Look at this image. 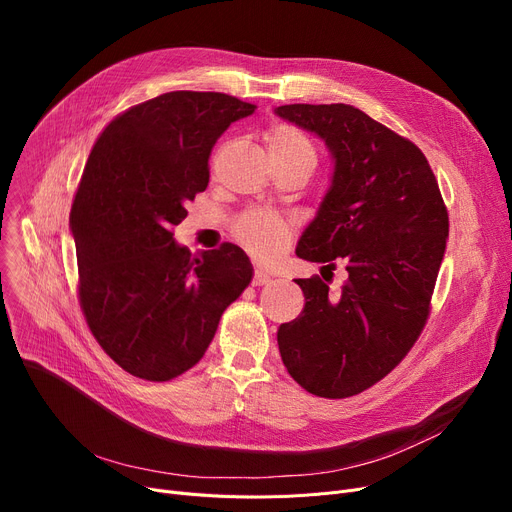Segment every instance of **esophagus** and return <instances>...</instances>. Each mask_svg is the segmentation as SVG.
Listing matches in <instances>:
<instances>
[{"label":"esophagus","mask_w":512,"mask_h":512,"mask_svg":"<svg viewBox=\"0 0 512 512\" xmlns=\"http://www.w3.org/2000/svg\"><path fill=\"white\" fill-rule=\"evenodd\" d=\"M267 282H272V274H267L263 270H255L253 274V286H263Z\"/></svg>","instance_id":"34e87169"}]
</instances>
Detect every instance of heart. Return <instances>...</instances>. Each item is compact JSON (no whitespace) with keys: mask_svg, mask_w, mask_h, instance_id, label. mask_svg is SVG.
Here are the masks:
<instances>
[{"mask_svg":"<svg viewBox=\"0 0 512 512\" xmlns=\"http://www.w3.org/2000/svg\"><path fill=\"white\" fill-rule=\"evenodd\" d=\"M265 145H267V153H276V151L313 153L311 143L303 137V134L297 128L286 126V124H278L267 132ZM290 232H292L290 220L282 218L278 213L261 211V209L247 211L245 215H240L234 224L236 240L259 261H270L278 257L288 245Z\"/></svg>","mask_w":512,"mask_h":512,"instance_id":"obj_1","label":"heart"}]
</instances>
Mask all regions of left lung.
<instances>
[{
  "instance_id": "obj_1",
  "label": "left lung",
  "mask_w": 512,
  "mask_h": 512,
  "mask_svg": "<svg viewBox=\"0 0 512 512\" xmlns=\"http://www.w3.org/2000/svg\"><path fill=\"white\" fill-rule=\"evenodd\" d=\"M276 114L315 132L334 159L297 255L348 272L340 290L319 276L297 280L305 309L280 326V355L307 392L348 398L386 378L417 342L446 251L448 211L421 149L357 107L292 103Z\"/></svg>"
}]
</instances>
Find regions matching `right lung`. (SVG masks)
<instances>
[{"label": "right lung", "instance_id": "obj_1", "mask_svg": "<svg viewBox=\"0 0 512 512\" xmlns=\"http://www.w3.org/2000/svg\"><path fill=\"white\" fill-rule=\"evenodd\" d=\"M253 112L226 93L172 91L116 116L91 149L70 211L78 301L99 346L141 380L197 365L253 278L232 242L193 257L172 232L207 188L215 141Z\"/></svg>", "mask_w": 512, "mask_h": 512}]
</instances>
